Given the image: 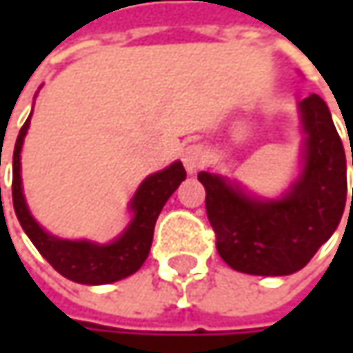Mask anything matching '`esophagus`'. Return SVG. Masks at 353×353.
Listing matches in <instances>:
<instances>
[{"label":"esophagus","instance_id":"1","mask_svg":"<svg viewBox=\"0 0 353 353\" xmlns=\"http://www.w3.org/2000/svg\"><path fill=\"white\" fill-rule=\"evenodd\" d=\"M181 161L185 165V170L190 174H194L196 170H200L206 161V151H204V145L200 143H192L188 145L183 151H181Z\"/></svg>","mask_w":353,"mask_h":353}]
</instances>
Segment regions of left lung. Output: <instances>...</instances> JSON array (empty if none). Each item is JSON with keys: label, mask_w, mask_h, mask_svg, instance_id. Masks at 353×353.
I'll list each match as a JSON object with an SVG mask.
<instances>
[{"label": "left lung", "mask_w": 353, "mask_h": 353, "mask_svg": "<svg viewBox=\"0 0 353 353\" xmlns=\"http://www.w3.org/2000/svg\"><path fill=\"white\" fill-rule=\"evenodd\" d=\"M301 112L307 130L305 170L282 200L259 202L223 177L198 174L206 190L216 251L237 272L294 274L311 261L341 221L347 196L343 143L317 94L301 102Z\"/></svg>", "instance_id": "obj_1"}]
</instances>
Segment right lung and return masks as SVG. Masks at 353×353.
<instances>
[{"instance_id": "right-lung-1", "label": "right lung", "mask_w": 353, "mask_h": 353, "mask_svg": "<svg viewBox=\"0 0 353 353\" xmlns=\"http://www.w3.org/2000/svg\"><path fill=\"white\" fill-rule=\"evenodd\" d=\"M30 124V116L20 128L14 147V177H12V198L16 216L30 237V241L40 251V255L65 278L79 284H110L134 274L147 259L153 243V231L157 216L168 202V198L176 192V188L185 179L183 165L176 161L168 170L149 176L137 190L130 208L134 210V219L130 227L110 245H94L88 241H63L44 233L36 221L30 216L28 206L22 194L20 179V151ZM1 159V149H0ZM1 163V161H0ZM1 192V190H0ZM1 200V196H0Z\"/></svg>"}]
</instances>
